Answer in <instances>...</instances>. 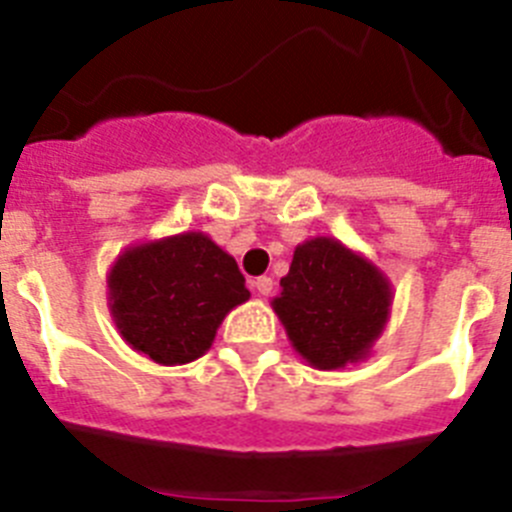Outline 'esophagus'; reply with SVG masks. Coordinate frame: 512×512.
I'll list each match as a JSON object with an SVG mask.
<instances>
[{
  "instance_id": "obj_1",
  "label": "esophagus",
  "mask_w": 512,
  "mask_h": 512,
  "mask_svg": "<svg viewBox=\"0 0 512 512\" xmlns=\"http://www.w3.org/2000/svg\"><path fill=\"white\" fill-rule=\"evenodd\" d=\"M253 287L259 289V295L269 297V295H271V289H274V279H271V277H259V279H253Z\"/></svg>"
}]
</instances>
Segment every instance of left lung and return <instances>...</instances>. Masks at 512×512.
I'll return each mask as SVG.
<instances>
[{"mask_svg":"<svg viewBox=\"0 0 512 512\" xmlns=\"http://www.w3.org/2000/svg\"><path fill=\"white\" fill-rule=\"evenodd\" d=\"M390 297L372 264L333 238H315L297 246L274 310L302 359L341 369L366 356L382 333Z\"/></svg>","mask_w":512,"mask_h":512,"instance_id":"8db88e82","label":"left lung"}]
</instances>
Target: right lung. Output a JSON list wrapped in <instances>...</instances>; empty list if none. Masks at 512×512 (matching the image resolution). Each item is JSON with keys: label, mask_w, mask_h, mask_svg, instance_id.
Wrapping results in <instances>:
<instances>
[{"label": "right lung", "mask_w": 512, "mask_h": 512, "mask_svg": "<svg viewBox=\"0 0 512 512\" xmlns=\"http://www.w3.org/2000/svg\"><path fill=\"white\" fill-rule=\"evenodd\" d=\"M246 300L235 259L202 233L130 248L110 274L112 315L122 338L166 366L200 359L217 325Z\"/></svg>", "instance_id": "add662e5"}]
</instances>
